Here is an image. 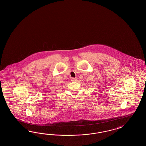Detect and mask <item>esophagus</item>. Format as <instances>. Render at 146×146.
Listing matches in <instances>:
<instances>
[{"mask_svg":"<svg viewBox=\"0 0 146 146\" xmlns=\"http://www.w3.org/2000/svg\"><path fill=\"white\" fill-rule=\"evenodd\" d=\"M76 78H72L71 79V81H72V82H75L76 81Z\"/></svg>","mask_w":146,"mask_h":146,"instance_id":"esophagus-1","label":"esophagus"}]
</instances>
